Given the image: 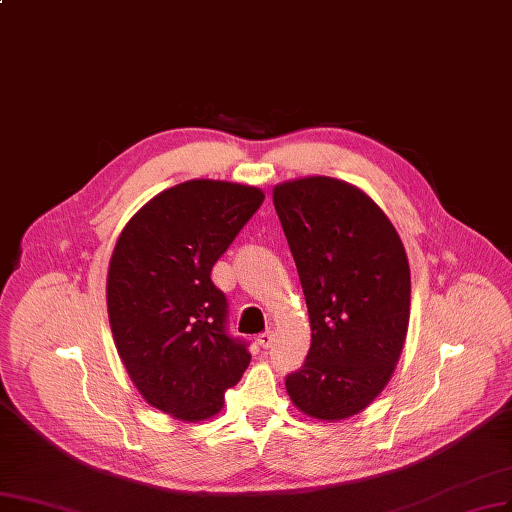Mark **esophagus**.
I'll return each instance as SVG.
<instances>
[{
  "label": "esophagus",
  "mask_w": 512,
  "mask_h": 512,
  "mask_svg": "<svg viewBox=\"0 0 512 512\" xmlns=\"http://www.w3.org/2000/svg\"><path fill=\"white\" fill-rule=\"evenodd\" d=\"M257 344L263 346V349H268V346L272 344V332H261V334L257 336Z\"/></svg>",
  "instance_id": "obj_1"
}]
</instances>
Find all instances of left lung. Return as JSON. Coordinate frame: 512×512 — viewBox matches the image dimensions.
<instances>
[{
  "instance_id": "1",
  "label": "left lung",
  "mask_w": 512,
  "mask_h": 512,
  "mask_svg": "<svg viewBox=\"0 0 512 512\" xmlns=\"http://www.w3.org/2000/svg\"><path fill=\"white\" fill-rule=\"evenodd\" d=\"M274 208L300 274L310 351L287 376L304 415L342 421L385 389L410 317L404 244L372 197L329 176L276 185Z\"/></svg>"
}]
</instances>
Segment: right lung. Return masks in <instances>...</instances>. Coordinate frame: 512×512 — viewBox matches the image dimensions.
I'll use <instances>...</instances> for the list:
<instances>
[{"label":"right lung","instance_id":"add662e5","mask_svg":"<svg viewBox=\"0 0 512 512\" xmlns=\"http://www.w3.org/2000/svg\"><path fill=\"white\" fill-rule=\"evenodd\" d=\"M263 197L249 185L187 180L144 204L114 246L106 283L114 344L142 398L174 419L217 415L249 368L210 272Z\"/></svg>","mask_w":512,"mask_h":512}]
</instances>
